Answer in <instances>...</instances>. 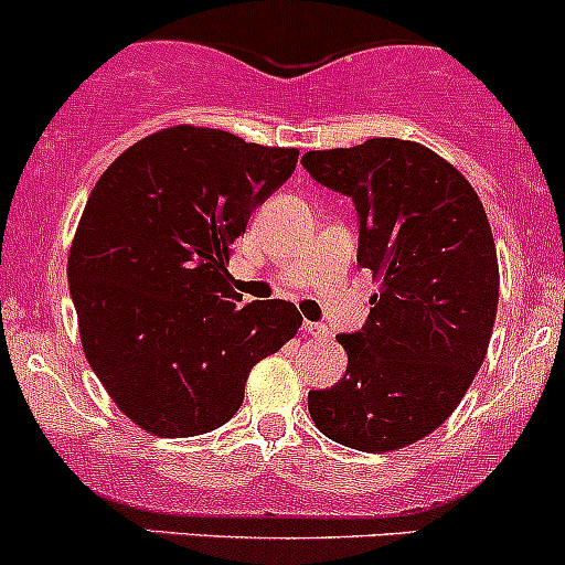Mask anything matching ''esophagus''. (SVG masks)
Wrapping results in <instances>:
<instances>
[{
    "mask_svg": "<svg viewBox=\"0 0 565 565\" xmlns=\"http://www.w3.org/2000/svg\"><path fill=\"white\" fill-rule=\"evenodd\" d=\"M303 333H309V335H328V324H322V322H303Z\"/></svg>",
    "mask_w": 565,
    "mask_h": 565,
    "instance_id": "esophagus-1",
    "label": "esophagus"
}]
</instances>
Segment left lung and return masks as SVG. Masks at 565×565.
Wrapping results in <instances>:
<instances>
[{
	"mask_svg": "<svg viewBox=\"0 0 565 565\" xmlns=\"http://www.w3.org/2000/svg\"><path fill=\"white\" fill-rule=\"evenodd\" d=\"M300 163L352 199L358 262L380 278L366 324L335 335L344 377L311 391L309 413L341 446L396 451L457 409L487 355L500 298L489 218L470 182L415 141L369 139Z\"/></svg>",
	"mask_w": 565,
	"mask_h": 565,
	"instance_id": "8db88e82",
	"label": "left lung"
}]
</instances>
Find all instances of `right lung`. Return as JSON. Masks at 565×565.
<instances>
[{
    "mask_svg": "<svg viewBox=\"0 0 565 565\" xmlns=\"http://www.w3.org/2000/svg\"><path fill=\"white\" fill-rule=\"evenodd\" d=\"M298 150L174 125L95 182L67 259L82 347L108 396L158 437H193L241 409L248 372L298 333L287 300L232 289V246L295 172Z\"/></svg>",
    "mask_w": 565,
    "mask_h": 565,
    "instance_id": "1",
    "label": "right lung"
}]
</instances>
